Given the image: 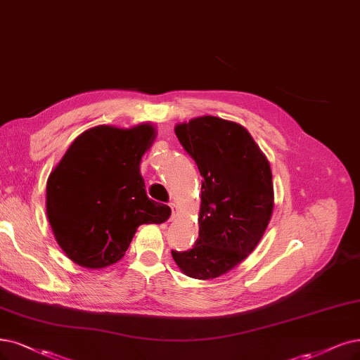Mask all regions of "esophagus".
<instances>
[{"instance_id":"obj_1","label":"esophagus","mask_w":360,"mask_h":360,"mask_svg":"<svg viewBox=\"0 0 360 360\" xmlns=\"http://www.w3.org/2000/svg\"><path fill=\"white\" fill-rule=\"evenodd\" d=\"M170 209H172V217L170 219H175L178 215V206L175 203H170Z\"/></svg>"}]
</instances>
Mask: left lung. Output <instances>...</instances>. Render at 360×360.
<instances>
[{"mask_svg":"<svg viewBox=\"0 0 360 360\" xmlns=\"http://www.w3.org/2000/svg\"><path fill=\"white\" fill-rule=\"evenodd\" d=\"M175 133L195 162L202 181L198 237L187 252L172 250L184 274L217 278L245 261L273 215L270 163L250 133L214 115L178 123Z\"/></svg>","mask_w":360,"mask_h":360,"instance_id":"obj_1","label":"left lung"}]
</instances>
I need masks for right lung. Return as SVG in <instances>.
<instances>
[{"mask_svg":"<svg viewBox=\"0 0 360 360\" xmlns=\"http://www.w3.org/2000/svg\"><path fill=\"white\" fill-rule=\"evenodd\" d=\"M157 136L151 123L83 131L51 170L46 209L58 245L79 267L118 262L142 224H162L170 207L150 200L142 155Z\"/></svg>","mask_w":360,"mask_h":360,"instance_id":"obj_1","label":"right lung"}]
</instances>
